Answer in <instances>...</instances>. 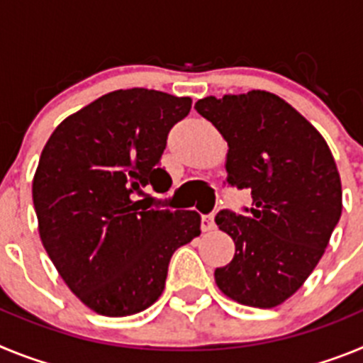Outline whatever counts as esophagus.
<instances>
[{
	"instance_id": "obj_1",
	"label": "esophagus",
	"mask_w": 363,
	"mask_h": 363,
	"mask_svg": "<svg viewBox=\"0 0 363 363\" xmlns=\"http://www.w3.org/2000/svg\"><path fill=\"white\" fill-rule=\"evenodd\" d=\"M214 216H216V214H214V213L205 214V216L201 218V229H203V230L216 229V221H214Z\"/></svg>"
}]
</instances>
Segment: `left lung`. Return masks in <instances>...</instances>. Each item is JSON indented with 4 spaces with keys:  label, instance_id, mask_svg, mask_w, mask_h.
Returning <instances> with one entry per match:
<instances>
[{
    "label": "left lung",
    "instance_id": "obj_1",
    "mask_svg": "<svg viewBox=\"0 0 363 363\" xmlns=\"http://www.w3.org/2000/svg\"><path fill=\"white\" fill-rule=\"evenodd\" d=\"M229 145L227 182L251 189L247 214L220 211L234 258L214 271L218 289L242 306L271 309L309 278L342 216V182L322 134L267 91L207 96L194 105Z\"/></svg>",
    "mask_w": 363,
    "mask_h": 363
}]
</instances>
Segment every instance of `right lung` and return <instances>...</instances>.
Segmentation results:
<instances>
[{"label": "right lung", "instance_id": "1", "mask_svg": "<svg viewBox=\"0 0 363 363\" xmlns=\"http://www.w3.org/2000/svg\"><path fill=\"white\" fill-rule=\"evenodd\" d=\"M191 104L149 89L108 92L65 118L41 150L32 179L41 243L94 313L120 318L152 306L176 249L200 236L196 211L136 200L147 185L171 187L160 160Z\"/></svg>", "mask_w": 363, "mask_h": 363}]
</instances>
